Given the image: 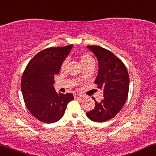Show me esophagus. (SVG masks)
Listing matches in <instances>:
<instances>
[{
    "mask_svg": "<svg viewBox=\"0 0 156 156\" xmlns=\"http://www.w3.org/2000/svg\"><path fill=\"white\" fill-rule=\"evenodd\" d=\"M74 99H79V98H82V96L80 94H74Z\"/></svg>",
    "mask_w": 156,
    "mask_h": 156,
    "instance_id": "34e87169",
    "label": "esophagus"
}]
</instances>
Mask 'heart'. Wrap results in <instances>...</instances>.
<instances>
[{"label": "heart", "mask_w": 156, "mask_h": 156, "mask_svg": "<svg viewBox=\"0 0 156 156\" xmlns=\"http://www.w3.org/2000/svg\"><path fill=\"white\" fill-rule=\"evenodd\" d=\"M79 60H80V62L82 65V68H84L87 66H88L91 64L94 63V59H92L90 55L88 54H82L81 55L80 57H79ZM67 60H65L62 64V69H65L66 67H67Z\"/></svg>", "instance_id": "obj_1"}]
</instances>
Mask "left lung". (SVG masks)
I'll return each instance as SVG.
<instances>
[{
    "label": "left lung",
    "instance_id": "obj_1",
    "mask_svg": "<svg viewBox=\"0 0 156 156\" xmlns=\"http://www.w3.org/2000/svg\"><path fill=\"white\" fill-rule=\"evenodd\" d=\"M97 57L99 71L95 84L104 91V98L95 101L94 109L87 116L96 122H105L114 118L124 105L129 89V76L123 62L106 49L98 45H88Z\"/></svg>",
    "mask_w": 156,
    "mask_h": 156
}]
</instances>
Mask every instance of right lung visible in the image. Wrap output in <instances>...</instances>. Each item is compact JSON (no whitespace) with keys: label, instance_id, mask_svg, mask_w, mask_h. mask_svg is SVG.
<instances>
[{"label":"right lung","instance_id":"add662e5","mask_svg":"<svg viewBox=\"0 0 156 156\" xmlns=\"http://www.w3.org/2000/svg\"><path fill=\"white\" fill-rule=\"evenodd\" d=\"M72 44L49 48L40 51L27 64L21 80V90L27 108L42 122L51 123L63 116L72 94H57L53 87L63 61Z\"/></svg>","mask_w":156,"mask_h":156}]
</instances>
